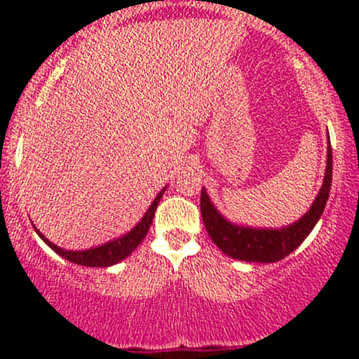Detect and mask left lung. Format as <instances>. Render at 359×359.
Masks as SVG:
<instances>
[{
	"label": "left lung",
	"instance_id": "left-lung-1",
	"mask_svg": "<svg viewBox=\"0 0 359 359\" xmlns=\"http://www.w3.org/2000/svg\"><path fill=\"white\" fill-rule=\"evenodd\" d=\"M327 171L318 196L309 212L294 225L281 230H258L238 227L225 220L210 203L205 191H201V215L212 242L230 258L253 263H276L301 245L325 209L332 188V145L328 144Z\"/></svg>",
	"mask_w": 359,
	"mask_h": 359
}]
</instances>
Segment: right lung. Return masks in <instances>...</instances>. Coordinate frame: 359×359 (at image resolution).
<instances>
[{"instance_id": "1", "label": "right lung", "mask_w": 359, "mask_h": 359, "mask_svg": "<svg viewBox=\"0 0 359 359\" xmlns=\"http://www.w3.org/2000/svg\"><path fill=\"white\" fill-rule=\"evenodd\" d=\"M163 193H165V189L160 191L158 196H156L154 201V204L150 205L149 210H147V214L142 217L140 222L137 224L129 233H126L124 237L114 240V242H109L106 245H101V247L86 250V252H68V250H63L60 247H57V245H53L52 242H48V240L43 237L39 230H37V233H39V237H41L43 242H46L48 247L53 250V252H57L60 257L68 259V262H72L75 264H81V266H96V268L111 266V264L119 263L121 259L129 257V255L134 252L137 247H139V243L142 242V240L145 238V235L149 233L151 220H154L156 205H158Z\"/></svg>"}]
</instances>
